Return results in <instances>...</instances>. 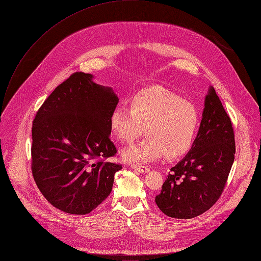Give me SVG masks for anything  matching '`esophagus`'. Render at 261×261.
<instances>
[{
    "mask_svg": "<svg viewBox=\"0 0 261 261\" xmlns=\"http://www.w3.org/2000/svg\"><path fill=\"white\" fill-rule=\"evenodd\" d=\"M132 169L138 171V172H141L143 173V174H145V173L149 172V168L146 167V166H139V165H132Z\"/></svg>",
    "mask_w": 261,
    "mask_h": 261,
    "instance_id": "obj_1",
    "label": "esophagus"
}]
</instances>
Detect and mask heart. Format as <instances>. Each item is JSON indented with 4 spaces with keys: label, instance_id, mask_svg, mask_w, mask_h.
<instances>
[{
    "label": "heart",
    "instance_id": "1",
    "mask_svg": "<svg viewBox=\"0 0 261 261\" xmlns=\"http://www.w3.org/2000/svg\"><path fill=\"white\" fill-rule=\"evenodd\" d=\"M130 110L118 107L110 119L113 134L121 141L131 142L144 129L147 137L122 150L128 163L144 164L166 153L174 159L192 146L199 127L198 109L192 102L161 86H149L136 92L129 100Z\"/></svg>",
    "mask_w": 261,
    "mask_h": 261
}]
</instances>
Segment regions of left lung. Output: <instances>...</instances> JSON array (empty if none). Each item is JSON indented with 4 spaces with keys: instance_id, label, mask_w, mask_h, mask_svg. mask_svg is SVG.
Returning a JSON list of instances; mask_svg holds the SVG:
<instances>
[{
    "instance_id": "obj_1",
    "label": "left lung",
    "mask_w": 261,
    "mask_h": 261,
    "mask_svg": "<svg viewBox=\"0 0 261 261\" xmlns=\"http://www.w3.org/2000/svg\"><path fill=\"white\" fill-rule=\"evenodd\" d=\"M231 122L212 86L200 128L186 156L170 169L155 204L169 217L189 219L209 210L221 196L234 161Z\"/></svg>"
}]
</instances>
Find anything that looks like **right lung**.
<instances>
[{"label": "right lung", "mask_w": 261, "mask_h": 261, "mask_svg": "<svg viewBox=\"0 0 261 261\" xmlns=\"http://www.w3.org/2000/svg\"><path fill=\"white\" fill-rule=\"evenodd\" d=\"M94 75L74 72L45 100L33 122L32 170L46 200L69 214L94 210L111 194L121 165L105 160L117 148L110 139L119 98Z\"/></svg>", "instance_id": "right-lung-1"}]
</instances>
